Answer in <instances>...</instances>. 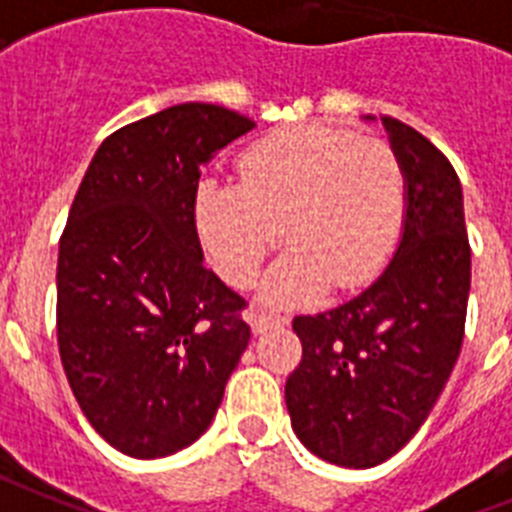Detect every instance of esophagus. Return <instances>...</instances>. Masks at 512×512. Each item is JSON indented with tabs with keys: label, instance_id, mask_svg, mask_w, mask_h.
<instances>
[{
	"label": "esophagus",
	"instance_id": "1",
	"mask_svg": "<svg viewBox=\"0 0 512 512\" xmlns=\"http://www.w3.org/2000/svg\"><path fill=\"white\" fill-rule=\"evenodd\" d=\"M250 324L255 335H262V332L270 330V327H283V324H288V317H283V314H273V311H252Z\"/></svg>",
	"mask_w": 512,
	"mask_h": 512
}]
</instances>
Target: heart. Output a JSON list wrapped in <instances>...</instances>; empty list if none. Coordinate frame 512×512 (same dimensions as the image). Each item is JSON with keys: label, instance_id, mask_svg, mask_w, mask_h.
Returning a JSON list of instances; mask_svg holds the SVG:
<instances>
[{"label": "heart", "instance_id": "heart-1", "mask_svg": "<svg viewBox=\"0 0 512 512\" xmlns=\"http://www.w3.org/2000/svg\"><path fill=\"white\" fill-rule=\"evenodd\" d=\"M239 182H201L195 226L216 273L247 288L283 239L262 283L270 304H301L332 286L353 291L384 270L404 216L394 151L327 126L268 133L239 157Z\"/></svg>", "mask_w": 512, "mask_h": 512}]
</instances>
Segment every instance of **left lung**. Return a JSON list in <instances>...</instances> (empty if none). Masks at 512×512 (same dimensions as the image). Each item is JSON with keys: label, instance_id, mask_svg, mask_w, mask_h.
Masks as SVG:
<instances>
[{"label": "left lung", "instance_id": "8db88e82", "mask_svg": "<svg viewBox=\"0 0 512 512\" xmlns=\"http://www.w3.org/2000/svg\"><path fill=\"white\" fill-rule=\"evenodd\" d=\"M381 123L404 175L402 239L361 296L293 319L304 353L286 381L293 433L348 469L384 464L428 420L461 353L471 286L459 175L415 128Z\"/></svg>", "mask_w": 512, "mask_h": 512}]
</instances>
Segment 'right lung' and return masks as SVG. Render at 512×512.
Here are the masks:
<instances>
[{
	"instance_id": "right-lung-1",
	"label": "right lung",
	"mask_w": 512,
	"mask_h": 512,
	"mask_svg": "<svg viewBox=\"0 0 512 512\" xmlns=\"http://www.w3.org/2000/svg\"><path fill=\"white\" fill-rule=\"evenodd\" d=\"M255 121L182 102L118 128L84 172L61 234L56 335L92 428L133 459L188 448L211 425L250 324L203 265L201 167Z\"/></svg>"
}]
</instances>
